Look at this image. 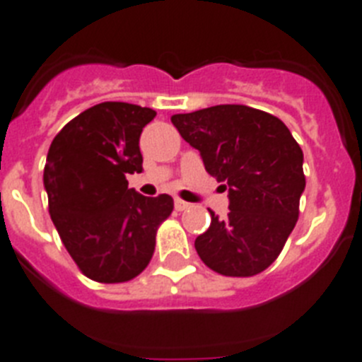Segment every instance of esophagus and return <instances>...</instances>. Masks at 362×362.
Listing matches in <instances>:
<instances>
[{
    "label": "esophagus",
    "mask_w": 362,
    "mask_h": 362,
    "mask_svg": "<svg viewBox=\"0 0 362 362\" xmlns=\"http://www.w3.org/2000/svg\"><path fill=\"white\" fill-rule=\"evenodd\" d=\"M175 207H177L178 211H185V209H189L191 204L189 202H184L182 199H175Z\"/></svg>",
    "instance_id": "esophagus-1"
}]
</instances>
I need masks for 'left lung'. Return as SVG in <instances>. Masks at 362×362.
I'll return each mask as SVG.
<instances>
[{
  "mask_svg": "<svg viewBox=\"0 0 362 362\" xmlns=\"http://www.w3.org/2000/svg\"><path fill=\"white\" fill-rule=\"evenodd\" d=\"M171 122L229 193L228 216L209 209V229L194 240L202 262L226 276L269 268L297 224L306 187L303 149L290 129L247 105L207 107L173 115Z\"/></svg>",
  "mask_w": 362,
  "mask_h": 362,
  "instance_id": "1",
  "label": "left lung"
}]
</instances>
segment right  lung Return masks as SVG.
Listing matches in <instances>:
<instances>
[{
    "instance_id": "1",
    "label": "right lung",
    "mask_w": 362,
    "mask_h": 362,
    "mask_svg": "<svg viewBox=\"0 0 362 362\" xmlns=\"http://www.w3.org/2000/svg\"><path fill=\"white\" fill-rule=\"evenodd\" d=\"M156 112L125 102L90 107L54 136L43 184L49 213L80 272L102 284L127 282L153 259L169 194L142 197L127 175L142 173L140 134Z\"/></svg>"
}]
</instances>
